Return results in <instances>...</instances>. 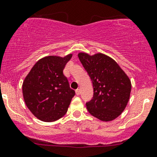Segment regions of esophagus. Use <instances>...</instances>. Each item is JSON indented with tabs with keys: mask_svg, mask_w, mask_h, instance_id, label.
<instances>
[{
	"mask_svg": "<svg viewBox=\"0 0 157 157\" xmlns=\"http://www.w3.org/2000/svg\"><path fill=\"white\" fill-rule=\"evenodd\" d=\"M75 92H76V94H77V95H79L80 93H81V90H80V89H77V90H75Z\"/></svg>",
	"mask_w": 157,
	"mask_h": 157,
	"instance_id": "esophagus-1",
	"label": "esophagus"
}]
</instances>
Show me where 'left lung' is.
<instances>
[{
    "instance_id": "obj_1",
    "label": "left lung",
    "mask_w": 157,
    "mask_h": 157,
    "mask_svg": "<svg viewBox=\"0 0 157 157\" xmlns=\"http://www.w3.org/2000/svg\"><path fill=\"white\" fill-rule=\"evenodd\" d=\"M92 82L94 94L86 103L90 115L111 121L121 115L130 98L131 80L116 61L103 54H78Z\"/></svg>"
}]
</instances>
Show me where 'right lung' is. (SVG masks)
I'll list each match as a JSON object with an SVG mask.
<instances>
[{"instance_id": "right-lung-1", "label": "right lung", "mask_w": 157, "mask_h": 157, "mask_svg": "<svg viewBox=\"0 0 157 157\" xmlns=\"http://www.w3.org/2000/svg\"><path fill=\"white\" fill-rule=\"evenodd\" d=\"M72 54L46 56L32 67L22 84L25 103L33 116L44 122L59 120L67 113L75 92L63 75Z\"/></svg>"}]
</instances>
